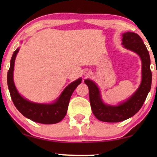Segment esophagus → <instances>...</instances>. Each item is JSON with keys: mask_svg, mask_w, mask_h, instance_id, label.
Returning <instances> with one entry per match:
<instances>
[{"mask_svg": "<svg viewBox=\"0 0 157 157\" xmlns=\"http://www.w3.org/2000/svg\"><path fill=\"white\" fill-rule=\"evenodd\" d=\"M85 75H88V74H85Z\"/></svg>", "mask_w": 157, "mask_h": 157, "instance_id": "1", "label": "esophagus"}]
</instances>
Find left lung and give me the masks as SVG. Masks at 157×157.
Segmentation results:
<instances>
[{
    "instance_id": "8db88e82",
    "label": "left lung",
    "mask_w": 157,
    "mask_h": 157,
    "mask_svg": "<svg viewBox=\"0 0 157 157\" xmlns=\"http://www.w3.org/2000/svg\"><path fill=\"white\" fill-rule=\"evenodd\" d=\"M122 36V45L124 48L136 53L141 58L142 79L136 91L126 101L118 106L105 104L96 83L93 81L86 79L84 82L89 87L91 110L98 120L104 122L122 121L136 114L140 110L151 89L152 76L150 69V56L147 47L137 33L126 32Z\"/></svg>"
}]
</instances>
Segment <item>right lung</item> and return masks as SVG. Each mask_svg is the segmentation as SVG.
I'll use <instances>...</instances> for the list:
<instances>
[{
    "mask_svg": "<svg viewBox=\"0 0 157 157\" xmlns=\"http://www.w3.org/2000/svg\"><path fill=\"white\" fill-rule=\"evenodd\" d=\"M18 51L19 48H17L12 56L7 76L8 89L15 106L25 117L38 123L53 124L61 121L67 112L71 96L78 85L81 83L82 78H79L70 83L53 104H37L29 101L19 94L13 82L15 59Z\"/></svg>",
    "mask_w": 157,
    "mask_h": 157,
    "instance_id": "add662e5",
    "label": "right lung"
}]
</instances>
